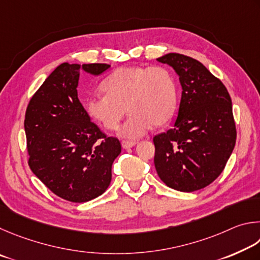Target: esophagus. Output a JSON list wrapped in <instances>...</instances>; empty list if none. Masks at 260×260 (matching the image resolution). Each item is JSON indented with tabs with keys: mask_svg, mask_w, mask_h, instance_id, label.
<instances>
[{
	"mask_svg": "<svg viewBox=\"0 0 260 260\" xmlns=\"http://www.w3.org/2000/svg\"><path fill=\"white\" fill-rule=\"evenodd\" d=\"M136 144H137V142H135V140H122V143H121L123 148H130V147L135 146Z\"/></svg>",
	"mask_w": 260,
	"mask_h": 260,
	"instance_id": "34e87169",
	"label": "esophagus"
}]
</instances>
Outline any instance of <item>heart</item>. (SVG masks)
<instances>
[{"instance_id":"heart-1","label":"heart","mask_w":260,"mask_h":260,"mask_svg":"<svg viewBox=\"0 0 260 260\" xmlns=\"http://www.w3.org/2000/svg\"><path fill=\"white\" fill-rule=\"evenodd\" d=\"M103 95L86 100V112L104 129L116 130L126 112L120 136L135 139L154 126L169 122L177 108L178 89L174 75L163 66L120 67L103 81Z\"/></svg>"}]
</instances>
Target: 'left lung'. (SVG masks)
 Segmentation results:
<instances>
[{"label": "left lung", "mask_w": 260, "mask_h": 260, "mask_svg": "<svg viewBox=\"0 0 260 260\" xmlns=\"http://www.w3.org/2000/svg\"><path fill=\"white\" fill-rule=\"evenodd\" d=\"M157 60L176 71L183 92L174 126L154 136V165L170 188L194 192L219 177L233 152L232 99L222 82L197 59L168 53Z\"/></svg>", "instance_id": "left-lung-1"}]
</instances>
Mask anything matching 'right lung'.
Instances as JSON below:
<instances>
[{
  "mask_svg": "<svg viewBox=\"0 0 260 260\" xmlns=\"http://www.w3.org/2000/svg\"><path fill=\"white\" fill-rule=\"evenodd\" d=\"M107 63L59 65L30 98L25 114L28 166L57 197L88 202L111 184L112 165L121 144L108 137L77 97L80 72L102 74Z\"/></svg>",
  "mask_w": 260,
  "mask_h": 260,
  "instance_id": "right-lung-1",
  "label": "right lung"
}]
</instances>
